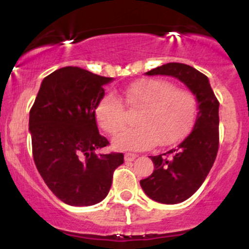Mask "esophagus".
Masks as SVG:
<instances>
[{
    "label": "esophagus",
    "mask_w": 249,
    "mask_h": 249,
    "mask_svg": "<svg viewBox=\"0 0 249 249\" xmlns=\"http://www.w3.org/2000/svg\"><path fill=\"white\" fill-rule=\"evenodd\" d=\"M124 158H125V161H133V160H134V159H136V158H137V154H134V153H130V152H127V153H125Z\"/></svg>",
    "instance_id": "obj_1"
}]
</instances>
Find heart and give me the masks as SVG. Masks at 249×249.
<instances>
[{
    "instance_id": "1",
    "label": "heart",
    "mask_w": 249,
    "mask_h": 249,
    "mask_svg": "<svg viewBox=\"0 0 249 249\" xmlns=\"http://www.w3.org/2000/svg\"><path fill=\"white\" fill-rule=\"evenodd\" d=\"M122 99L130 110H139V125L121 133L126 111L121 99L113 93H105L96 107V118L105 132L111 136L119 150H145L159 142L172 145L184 138L196 118V97L191 90L177 88L165 78H142L122 92Z\"/></svg>"
}]
</instances>
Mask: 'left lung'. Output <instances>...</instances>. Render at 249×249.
<instances>
[{
    "mask_svg": "<svg viewBox=\"0 0 249 249\" xmlns=\"http://www.w3.org/2000/svg\"><path fill=\"white\" fill-rule=\"evenodd\" d=\"M146 75L178 78L196 95L198 116L193 130L178 146L151 157L154 171L141 186L146 196L161 204H179L192 196L212 168L219 150V101L207 76L182 63H167Z\"/></svg>",
    "mask_w": 249,
    "mask_h": 249,
    "instance_id": "1",
    "label": "left lung"
}]
</instances>
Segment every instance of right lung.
Wrapping results in <instances>:
<instances>
[{"instance_id": "right-lung-1", "label": "right lung", "mask_w": 249, "mask_h": 249, "mask_svg": "<svg viewBox=\"0 0 249 249\" xmlns=\"http://www.w3.org/2000/svg\"><path fill=\"white\" fill-rule=\"evenodd\" d=\"M112 81L78 67H65L43 79L30 108L33 157L58 199L71 206L101 202L124 154H96L110 142L98 132L96 107Z\"/></svg>"}]
</instances>
